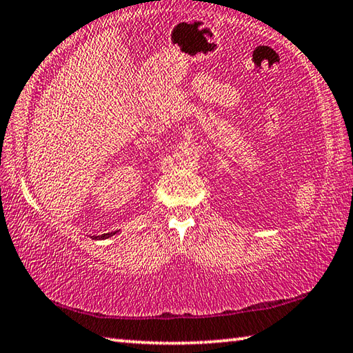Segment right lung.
I'll return each instance as SVG.
<instances>
[{"instance_id": "right-lung-1", "label": "right lung", "mask_w": 353, "mask_h": 353, "mask_svg": "<svg viewBox=\"0 0 353 353\" xmlns=\"http://www.w3.org/2000/svg\"><path fill=\"white\" fill-rule=\"evenodd\" d=\"M113 234H115V232H113ZM113 234H103V235H98V236H94V238H101V240H103V238H109V236H112Z\"/></svg>"}]
</instances>
